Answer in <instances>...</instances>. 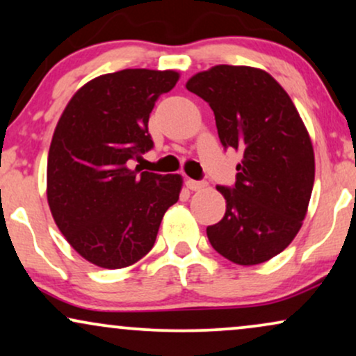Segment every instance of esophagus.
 Instances as JSON below:
<instances>
[{"label": "esophagus", "instance_id": "34e87169", "mask_svg": "<svg viewBox=\"0 0 356 356\" xmlns=\"http://www.w3.org/2000/svg\"><path fill=\"white\" fill-rule=\"evenodd\" d=\"M187 187L191 188V191L197 192V191H204V188L207 187V182L204 181H193V179H187Z\"/></svg>", "mask_w": 356, "mask_h": 356}]
</instances>
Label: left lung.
I'll use <instances>...</instances> for the list:
<instances>
[{
    "mask_svg": "<svg viewBox=\"0 0 356 356\" xmlns=\"http://www.w3.org/2000/svg\"><path fill=\"white\" fill-rule=\"evenodd\" d=\"M186 88L213 110L222 146L243 156L235 187H217L227 210L207 227L210 245L241 266L269 261L299 233L316 177L298 108L266 70L248 65H215L188 79Z\"/></svg>",
    "mask_w": 356,
    "mask_h": 356,
    "instance_id": "obj_1",
    "label": "left lung"
}]
</instances>
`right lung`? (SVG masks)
Listing matches in <instances>:
<instances>
[{"label":"right lung","mask_w":356,"mask_h":356,"mask_svg":"<svg viewBox=\"0 0 356 356\" xmlns=\"http://www.w3.org/2000/svg\"><path fill=\"white\" fill-rule=\"evenodd\" d=\"M175 70L124 69L95 77L67 103L47 157V204L69 245L88 263L128 268L154 246L179 200V174L129 169L152 147L147 121Z\"/></svg>","instance_id":"obj_1"}]
</instances>
